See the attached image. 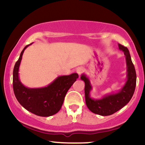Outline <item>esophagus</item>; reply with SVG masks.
Segmentation results:
<instances>
[{"mask_svg":"<svg viewBox=\"0 0 145 145\" xmlns=\"http://www.w3.org/2000/svg\"><path fill=\"white\" fill-rule=\"evenodd\" d=\"M76 72L78 75H80L82 72H84V69L82 67H78L76 69Z\"/></svg>","mask_w":145,"mask_h":145,"instance_id":"34e87169","label":"esophagus"}]
</instances>
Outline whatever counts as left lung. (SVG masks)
I'll return each mask as SVG.
<instances>
[{
  "mask_svg": "<svg viewBox=\"0 0 145 145\" xmlns=\"http://www.w3.org/2000/svg\"><path fill=\"white\" fill-rule=\"evenodd\" d=\"M119 49L123 51L125 57L127 66V80L120 90L115 93L104 95L100 99H95L91 97V91L93 86L89 77L86 74L81 75L80 79L85 83L84 94L86 104L88 108L95 114L101 116H108L114 114L124 107L130 101L135 91L136 84V74L134 64L131 61L130 54L128 49L121 44H118Z\"/></svg>",
  "mask_w": 145,
  "mask_h": 145,
  "instance_id": "1",
  "label": "left lung"
}]
</instances>
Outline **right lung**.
<instances>
[{"instance_id": "add662e5", "label": "right lung", "mask_w": 145, "mask_h": 145, "mask_svg": "<svg viewBox=\"0 0 145 145\" xmlns=\"http://www.w3.org/2000/svg\"><path fill=\"white\" fill-rule=\"evenodd\" d=\"M32 44L25 46L15 64L13 72L15 96L18 102L33 114L40 116L54 115L61 108L66 93L76 82L78 74L73 73L68 76H58L53 82L44 87L29 88L24 86L20 79L19 68L23 53Z\"/></svg>"}]
</instances>
